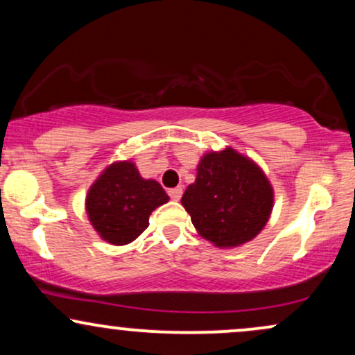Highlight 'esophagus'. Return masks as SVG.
<instances>
[{"label": "esophagus", "mask_w": 355, "mask_h": 355, "mask_svg": "<svg viewBox=\"0 0 355 355\" xmlns=\"http://www.w3.org/2000/svg\"><path fill=\"white\" fill-rule=\"evenodd\" d=\"M182 193H183V189H182V187H175V189H170V190H168L170 198H172V200H175V202L180 200V198H182Z\"/></svg>", "instance_id": "1"}]
</instances>
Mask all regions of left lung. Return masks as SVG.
I'll list each match as a JSON object with an SVG mask.
<instances>
[{
	"label": "left lung",
	"mask_w": 355,
	"mask_h": 355,
	"mask_svg": "<svg viewBox=\"0 0 355 355\" xmlns=\"http://www.w3.org/2000/svg\"><path fill=\"white\" fill-rule=\"evenodd\" d=\"M272 203L274 191L262 170L232 148L207 153L182 197L195 229L217 247L250 242L266 227Z\"/></svg>",
	"instance_id": "obj_1"
}]
</instances>
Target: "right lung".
I'll use <instances>...</instances> for the list:
<instances>
[{"instance_id": "1", "label": "right lung", "mask_w": 355, "mask_h": 355, "mask_svg": "<svg viewBox=\"0 0 355 355\" xmlns=\"http://www.w3.org/2000/svg\"><path fill=\"white\" fill-rule=\"evenodd\" d=\"M166 202L168 195L160 183L141 178L132 162H118L92 185L87 214L101 239L125 245L148 227L150 214Z\"/></svg>"}]
</instances>
